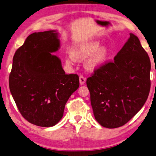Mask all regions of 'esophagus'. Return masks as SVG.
Masks as SVG:
<instances>
[{
    "instance_id": "1",
    "label": "esophagus",
    "mask_w": 156,
    "mask_h": 156,
    "mask_svg": "<svg viewBox=\"0 0 156 156\" xmlns=\"http://www.w3.org/2000/svg\"><path fill=\"white\" fill-rule=\"evenodd\" d=\"M86 78H85L83 76H82V75H81V76H80V77H79V81H80V85L84 84L85 82H86Z\"/></svg>"
}]
</instances>
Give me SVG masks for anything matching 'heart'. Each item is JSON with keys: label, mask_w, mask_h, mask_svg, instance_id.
<instances>
[{"label": "heart", "mask_w": 156, "mask_h": 156, "mask_svg": "<svg viewBox=\"0 0 156 156\" xmlns=\"http://www.w3.org/2000/svg\"><path fill=\"white\" fill-rule=\"evenodd\" d=\"M100 47H101V44L98 41H94V42L81 45L78 48L73 50V51L72 52L73 55H70L66 58V63L71 65L75 61L74 57L76 59H82L88 57V55L94 53L97 51V53L89 60L88 66L91 69L100 67L106 63L109 57L108 50L106 48H102L99 50Z\"/></svg>", "instance_id": "heart-1"}]
</instances>
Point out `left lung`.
Wrapping results in <instances>:
<instances>
[{
	"mask_svg": "<svg viewBox=\"0 0 156 156\" xmlns=\"http://www.w3.org/2000/svg\"><path fill=\"white\" fill-rule=\"evenodd\" d=\"M151 61L133 33L114 58L87 78L95 120L103 127L127 123L141 109L151 89Z\"/></svg>",
	"mask_w": 156,
	"mask_h": 156,
	"instance_id": "8db88e82",
	"label": "left lung"
}]
</instances>
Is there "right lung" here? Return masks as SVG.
Segmentation results:
<instances>
[{
  "label": "right lung",
  "instance_id": "right-lung-1",
  "mask_svg": "<svg viewBox=\"0 0 156 156\" xmlns=\"http://www.w3.org/2000/svg\"><path fill=\"white\" fill-rule=\"evenodd\" d=\"M59 47L55 31L33 33L13 56L10 93L23 117L33 125L58 123L68 98L79 87L78 75L66 74L60 59L52 55Z\"/></svg>",
  "mask_w": 156,
  "mask_h": 156
}]
</instances>
